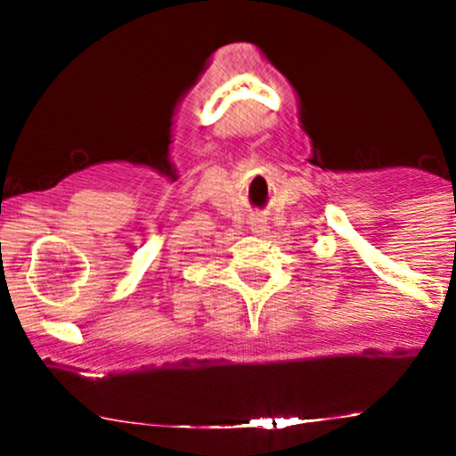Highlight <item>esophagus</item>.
<instances>
[{
	"label": "esophagus",
	"instance_id": "34e87169",
	"mask_svg": "<svg viewBox=\"0 0 456 456\" xmlns=\"http://www.w3.org/2000/svg\"><path fill=\"white\" fill-rule=\"evenodd\" d=\"M251 232L254 233H262V232H266V227H265V220H260V218H254L251 220Z\"/></svg>",
	"mask_w": 456,
	"mask_h": 456
}]
</instances>
